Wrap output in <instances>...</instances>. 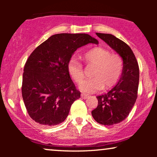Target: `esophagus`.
<instances>
[{"mask_svg": "<svg viewBox=\"0 0 157 157\" xmlns=\"http://www.w3.org/2000/svg\"><path fill=\"white\" fill-rule=\"evenodd\" d=\"M89 96L88 94H81V97H82V99H86L88 98Z\"/></svg>", "mask_w": 157, "mask_h": 157, "instance_id": "34e87169", "label": "esophagus"}]
</instances>
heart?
I'll return each instance as SVG.
<instances>
[{"instance_id":"1","label":"heart","mask_w":157,"mask_h":157,"mask_svg":"<svg viewBox=\"0 0 157 157\" xmlns=\"http://www.w3.org/2000/svg\"><path fill=\"white\" fill-rule=\"evenodd\" d=\"M84 59L91 66H95L91 73L93 77L85 80L80 86L81 91L92 93L102 88L109 89L118 82L123 72L124 61L118 54L102 47H94L87 51ZM68 71L75 82L80 84L84 80L85 75L82 63L76 60H71Z\"/></svg>"}]
</instances>
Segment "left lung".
Here are the masks:
<instances>
[{"instance_id": "1", "label": "left lung", "mask_w": 157, "mask_h": 157, "mask_svg": "<svg viewBox=\"0 0 157 157\" xmlns=\"http://www.w3.org/2000/svg\"><path fill=\"white\" fill-rule=\"evenodd\" d=\"M122 57L123 72L117 85L109 92L97 97L98 105L91 111L98 123L112 125L123 121L128 116L137 98L140 69L130 46L111 34L96 33Z\"/></svg>"}]
</instances>
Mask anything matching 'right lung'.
<instances>
[{"label": "right lung", "instance_id": "1", "mask_svg": "<svg viewBox=\"0 0 157 157\" xmlns=\"http://www.w3.org/2000/svg\"><path fill=\"white\" fill-rule=\"evenodd\" d=\"M98 41L87 34H57L39 45L23 68L22 97L29 115L43 125H56L67 117L80 97L68 71L78 48Z\"/></svg>", "mask_w": 157, "mask_h": 157}]
</instances>
